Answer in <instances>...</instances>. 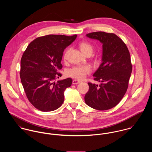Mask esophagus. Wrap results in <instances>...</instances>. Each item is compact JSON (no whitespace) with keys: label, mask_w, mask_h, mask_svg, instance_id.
Instances as JSON below:
<instances>
[{"label":"esophagus","mask_w":152,"mask_h":152,"mask_svg":"<svg viewBox=\"0 0 152 152\" xmlns=\"http://www.w3.org/2000/svg\"><path fill=\"white\" fill-rule=\"evenodd\" d=\"M80 82H81V81H79V80H74L72 81V84H74V85H76V84H79Z\"/></svg>","instance_id":"34e87169"}]
</instances>
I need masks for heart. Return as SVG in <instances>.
<instances>
[{"label": "heart", "instance_id": "obj_1", "mask_svg": "<svg viewBox=\"0 0 152 152\" xmlns=\"http://www.w3.org/2000/svg\"><path fill=\"white\" fill-rule=\"evenodd\" d=\"M80 48L81 51L84 54L88 53H92L93 47L91 44L87 42H83L80 44ZM67 52L64 54V58L66 59ZM91 71V68L89 65H82V66H77L72 68L68 71V75L78 80L84 79L88 74L90 73Z\"/></svg>", "mask_w": 152, "mask_h": 152}]
</instances>
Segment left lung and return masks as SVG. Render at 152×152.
<instances>
[{
	"instance_id": "obj_1",
	"label": "left lung",
	"mask_w": 152,
	"mask_h": 152,
	"mask_svg": "<svg viewBox=\"0 0 152 152\" xmlns=\"http://www.w3.org/2000/svg\"><path fill=\"white\" fill-rule=\"evenodd\" d=\"M87 37L102 44V63L93 76L99 86L88 83L85 102L89 107L105 110L115 107L125 95L132 70L129 51L116 34L104 31L93 32Z\"/></svg>"
}]
</instances>
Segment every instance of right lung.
<instances>
[{"label":"right lung","mask_w":152,"mask_h":152,"mask_svg":"<svg viewBox=\"0 0 152 152\" xmlns=\"http://www.w3.org/2000/svg\"><path fill=\"white\" fill-rule=\"evenodd\" d=\"M77 35H47L40 37L27 46L20 61V76L22 86L30 102L43 112L60 108L64 99L65 89L70 87V78L54 81L61 74L57 72L63 51Z\"/></svg>","instance_id":"1"}]
</instances>
